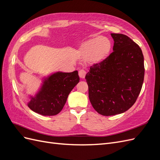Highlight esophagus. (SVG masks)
Masks as SVG:
<instances>
[{
    "label": "esophagus",
    "mask_w": 160,
    "mask_h": 160,
    "mask_svg": "<svg viewBox=\"0 0 160 160\" xmlns=\"http://www.w3.org/2000/svg\"><path fill=\"white\" fill-rule=\"evenodd\" d=\"M79 75L80 77V78L81 79H84L85 77V75H86V72L85 71L81 69L79 71Z\"/></svg>",
    "instance_id": "obj_1"
}]
</instances>
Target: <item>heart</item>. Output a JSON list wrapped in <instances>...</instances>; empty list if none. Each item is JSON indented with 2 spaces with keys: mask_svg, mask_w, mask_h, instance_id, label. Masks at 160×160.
Wrapping results in <instances>:
<instances>
[{
  "mask_svg": "<svg viewBox=\"0 0 160 160\" xmlns=\"http://www.w3.org/2000/svg\"><path fill=\"white\" fill-rule=\"evenodd\" d=\"M111 49V42L103 37L90 38L79 48V54L91 63H99L107 58Z\"/></svg>",
  "mask_w": 160,
  "mask_h": 160,
  "instance_id": "heart-1",
  "label": "heart"
}]
</instances>
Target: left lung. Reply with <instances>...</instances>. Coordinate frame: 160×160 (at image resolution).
I'll return each instance as SVG.
<instances>
[{
    "label": "left lung",
    "mask_w": 160,
    "mask_h": 160,
    "mask_svg": "<svg viewBox=\"0 0 160 160\" xmlns=\"http://www.w3.org/2000/svg\"><path fill=\"white\" fill-rule=\"evenodd\" d=\"M111 35L113 52L91 66L85 76L90 102L97 112L105 116L122 113L132 107L141 91L145 72L139 45L123 34Z\"/></svg>",
    "instance_id": "obj_1"
}]
</instances>
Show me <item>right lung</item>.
<instances>
[{
    "instance_id": "obj_1",
    "label": "right lung",
    "mask_w": 160,
    "mask_h": 160,
    "mask_svg": "<svg viewBox=\"0 0 160 160\" xmlns=\"http://www.w3.org/2000/svg\"><path fill=\"white\" fill-rule=\"evenodd\" d=\"M79 81L77 71L55 72L44 79L40 90L35 96H30L28 108L42 115L58 114L63 108L70 92Z\"/></svg>"
}]
</instances>
